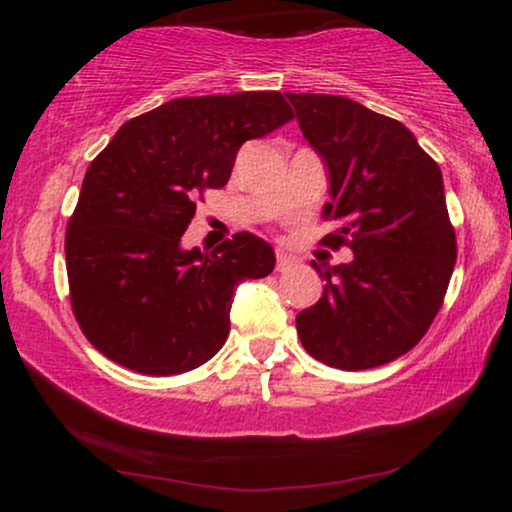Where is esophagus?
<instances>
[{
	"label": "esophagus",
	"mask_w": 512,
	"mask_h": 512,
	"mask_svg": "<svg viewBox=\"0 0 512 512\" xmlns=\"http://www.w3.org/2000/svg\"><path fill=\"white\" fill-rule=\"evenodd\" d=\"M296 263H298V261H296V258H293L291 254H286V251H282V249L277 251V270H279V272L293 268V265H296Z\"/></svg>",
	"instance_id": "1"
}]
</instances>
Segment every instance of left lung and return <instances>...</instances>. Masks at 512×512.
<instances>
[{
  "label": "left lung",
  "mask_w": 512,
  "mask_h": 512,
  "mask_svg": "<svg viewBox=\"0 0 512 512\" xmlns=\"http://www.w3.org/2000/svg\"><path fill=\"white\" fill-rule=\"evenodd\" d=\"M328 172L326 244L350 237L352 261H312L324 293L296 317L314 359L342 370L382 366L429 331L450 284L457 240L440 167L394 118L340 95L286 93Z\"/></svg>",
  "instance_id": "1"
}]
</instances>
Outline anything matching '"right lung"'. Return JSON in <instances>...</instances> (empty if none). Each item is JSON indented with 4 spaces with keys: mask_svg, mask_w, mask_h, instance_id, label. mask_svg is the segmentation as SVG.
Instances as JSON below:
<instances>
[{
    "mask_svg": "<svg viewBox=\"0 0 512 512\" xmlns=\"http://www.w3.org/2000/svg\"><path fill=\"white\" fill-rule=\"evenodd\" d=\"M277 90L177 97L123 123L83 177L65 235L72 310L107 359L144 375L207 363L230 331L237 284L268 277L275 249L237 233L212 254L181 247L205 188L289 121Z\"/></svg>",
    "mask_w": 512,
    "mask_h": 512,
    "instance_id": "add662e5",
    "label": "right lung"
}]
</instances>
